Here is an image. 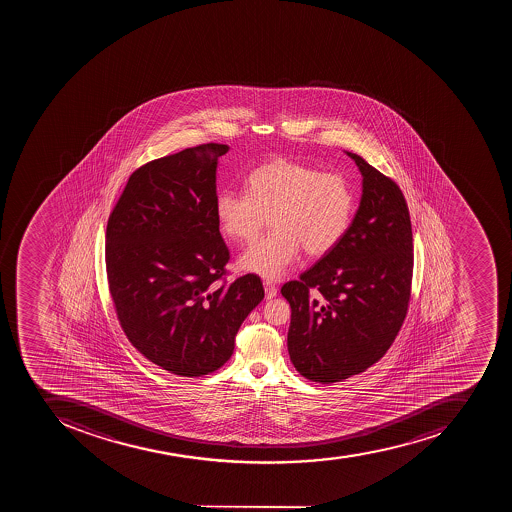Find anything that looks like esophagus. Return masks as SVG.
<instances>
[{
  "label": "esophagus",
  "mask_w": 512,
  "mask_h": 512,
  "mask_svg": "<svg viewBox=\"0 0 512 512\" xmlns=\"http://www.w3.org/2000/svg\"><path fill=\"white\" fill-rule=\"evenodd\" d=\"M264 290H266V299H274L277 296V286L270 283L269 280L264 282Z\"/></svg>",
  "instance_id": "obj_1"
}]
</instances>
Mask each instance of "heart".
Masks as SVG:
<instances>
[{
	"mask_svg": "<svg viewBox=\"0 0 512 512\" xmlns=\"http://www.w3.org/2000/svg\"><path fill=\"white\" fill-rule=\"evenodd\" d=\"M248 194L222 190L214 214L224 234L250 243L270 222L274 229L240 258L242 269L267 278L285 275L299 251L323 256L343 240L354 218L355 195L343 174L275 158L246 179Z\"/></svg>",
	"mask_w": 512,
	"mask_h": 512,
	"instance_id": "heart-1",
	"label": "heart"
}]
</instances>
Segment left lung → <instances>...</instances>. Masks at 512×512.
<instances>
[{
    "instance_id": "8db88e82",
    "label": "left lung",
    "mask_w": 512,
    "mask_h": 512,
    "mask_svg": "<svg viewBox=\"0 0 512 512\" xmlns=\"http://www.w3.org/2000/svg\"><path fill=\"white\" fill-rule=\"evenodd\" d=\"M362 198L338 246L282 286L288 352L299 375L339 383L383 359L407 317L413 277L410 213L400 187L357 153Z\"/></svg>"
}]
</instances>
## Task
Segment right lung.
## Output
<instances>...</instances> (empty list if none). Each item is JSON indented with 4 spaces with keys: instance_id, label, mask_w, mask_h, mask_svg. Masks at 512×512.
Segmentation results:
<instances>
[{
    "instance_id": "obj_1",
    "label": "right lung",
    "mask_w": 512,
    "mask_h": 512,
    "mask_svg": "<svg viewBox=\"0 0 512 512\" xmlns=\"http://www.w3.org/2000/svg\"><path fill=\"white\" fill-rule=\"evenodd\" d=\"M224 144H202L137 168L105 232V267L129 343L173 375L221 368L264 299L258 275L227 282L230 254L214 214Z\"/></svg>"
}]
</instances>
